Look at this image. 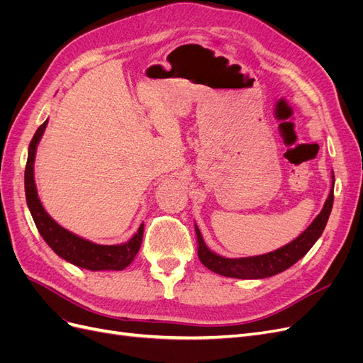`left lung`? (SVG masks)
Masks as SVG:
<instances>
[{"label":"left lung","instance_id":"obj_1","mask_svg":"<svg viewBox=\"0 0 363 363\" xmlns=\"http://www.w3.org/2000/svg\"><path fill=\"white\" fill-rule=\"evenodd\" d=\"M330 194L324 203L323 211L320 212L312 224L307 227L304 232L294 239L292 242L284 245L276 251L267 252V255L252 256V257H240V259H228L216 255L211 251L204 244V239L199 227L195 225L196 240H199V257L203 265L216 274H221L224 277H233V279H267L271 276L291 268L294 263L298 262L301 257L306 256L313 244L316 242L320 236L323 235L325 224L330 216L332 207H333V184H335V175Z\"/></svg>","mask_w":363,"mask_h":363}]
</instances>
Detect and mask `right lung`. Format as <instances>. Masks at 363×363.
Segmentation results:
<instances>
[{"instance_id":"add662e5","label":"right lung","mask_w":363,"mask_h":363,"mask_svg":"<svg viewBox=\"0 0 363 363\" xmlns=\"http://www.w3.org/2000/svg\"><path fill=\"white\" fill-rule=\"evenodd\" d=\"M48 121H45L33 136L28 147V157L26 164V199L30 213L33 216L40 236L50 245V248L56 252L57 256L72 263L75 267H80L91 271H121L128 267L136 257L138 251L142 244V236H144V224H140L135 236L128 242L119 245H98L77 236L67 228L60 227L54 219L45 212L42 203L38 196V189L35 184V156L39 140L45 131Z\"/></svg>"}]
</instances>
